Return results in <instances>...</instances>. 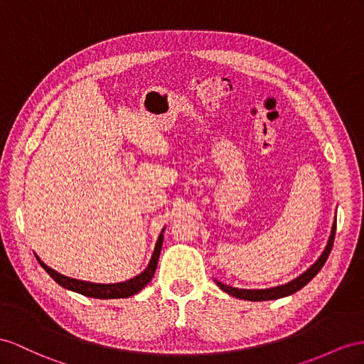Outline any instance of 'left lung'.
<instances>
[{"mask_svg": "<svg viewBox=\"0 0 364 364\" xmlns=\"http://www.w3.org/2000/svg\"><path fill=\"white\" fill-rule=\"evenodd\" d=\"M335 229H337V225L333 223L332 226V232H331V237H329V241H328V246H326L324 252L321 254V257L316 259V263L312 264V267L307 269V271L300 275L298 278L292 279L291 283L287 284H283V286H277V287H271V289H238V287H232V286H228V284H223L220 282L215 283L217 286L221 289V291L228 292L229 295L232 296H237V298H241V300H249V301H266V300H277V298H283V296H287V295H292L295 294L296 291H300L301 287H304L307 283L311 282V279L318 274L321 271V267L324 266L326 259H328L331 250H332V246H333V240H335Z\"/></svg>", "mask_w": 364, "mask_h": 364, "instance_id": "1", "label": "left lung"}]
</instances>
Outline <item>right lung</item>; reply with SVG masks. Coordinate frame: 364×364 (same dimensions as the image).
Returning a JSON list of instances; mask_svg holds the SVG:
<instances>
[{"mask_svg":"<svg viewBox=\"0 0 364 364\" xmlns=\"http://www.w3.org/2000/svg\"><path fill=\"white\" fill-rule=\"evenodd\" d=\"M163 232H164V229L161 230L160 237H158L152 258H151V262H149V266L146 267V271L136 275L135 278L127 279V282H124V283L97 284V283H89V282H80V279L64 277V275L58 274L57 271H53V269H50L49 266H46L38 257H36V259H38L41 267L55 279V282H57L60 286L69 289V291L78 292L81 295H86L90 298H100V300H109V298H127L130 295L138 294L152 279V277L155 274V269H156L158 257H160V252H161Z\"/></svg>","mask_w":364,"mask_h":364,"instance_id":"right-lung-1","label":"right lung"}]
</instances>
